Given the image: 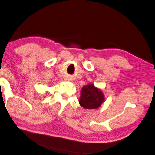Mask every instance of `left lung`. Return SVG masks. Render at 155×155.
<instances>
[{
  "label": "left lung",
  "instance_id": "1",
  "mask_svg": "<svg viewBox=\"0 0 155 155\" xmlns=\"http://www.w3.org/2000/svg\"><path fill=\"white\" fill-rule=\"evenodd\" d=\"M104 94L100 89L89 84L84 86L81 91L79 104L85 109H97L103 102Z\"/></svg>",
  "mask_w": 155,
  "mask_h": 155
}]
</instances>
